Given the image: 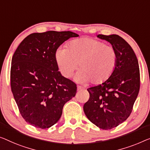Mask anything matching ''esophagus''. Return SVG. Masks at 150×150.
<instances>
[{
    "instance_id": "1",
    "label": "esophagus",
    "mask_w": 150,
    "mask_h": 150,
    "mask_svg": "<svg viewBox=\"0 0 150 150\" xmlns=\"http://www.w3.org/2000/svg\"><path fill=\"white\" fill-rule=\"evenodd\" d=\"M83 89V88H82L81 86H77V91H81Z\"/></svg>"
}]
</instances>
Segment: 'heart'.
Returning <instances> with one entry per match:
<instances>
[{"label": "heart", "mask_w": 150, "mask_h": 150, "mask_svg": "<svg viewBox=\"0 0 150 150\" xmlns=\"http://www.w3.org/2000/svg\"><path fill=\"white\" fill-rule=\"evenodd\" d=\"M55 61L62 76H72L79 64V71L75 79L78 82L98 84L106 81L115 70L117 61L114 48L100 40L83 38L73 40L67 48L56 50Z\"/></svg>", "instance_id": "heart-1"}]
</instances>
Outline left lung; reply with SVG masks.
Instances as JSON below:
<instances>
[{
	"instance_id": "left-lung-1",
	"label": "left lung",
	"mask_w": 150,
	"mask_h": 150,
	"mask_svg": "<svg viewBox=\"0 0 150 150\" xmlns=\"http://www.w3.org/2000/svg\"><path fill=\"white\" fill-rule=\"evenodd\" d=\"M97 37L112 46L117 55V64L106 81L88 89L89 98L83 110L92 123L108 130L121 124L131 115L139 91V68L133 50L122 38L116 34Z\"/></svg>"
}]
</instances>
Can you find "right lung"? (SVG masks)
Here are the masks:
<instances>
[{
  "mask_svg": "<svg viewBox=\"0 0 150 150\" xmlns=\"http://www.w3.org/2000/svg\"><path fill=\"white\" fill-rule=\"evenodd\" d=\"M79 35L48 31L27 36L11 61V87L20 113L27 122L40 129L57 123L77 86L59 71L55 52L66 40Z\"/></svg>",
  "mask_w": 150,
  "mask_h": 150,
  "instance_id": "obj_1",
  "label": "right lung"
}]
</instances>
